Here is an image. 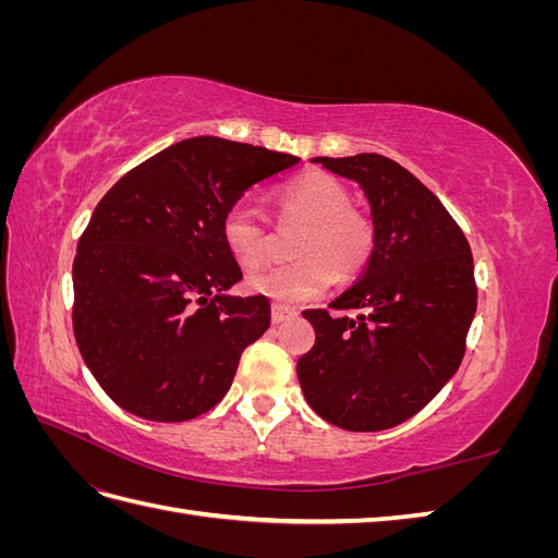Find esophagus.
Returning <instances> with one entry per match:
<instances>
[{
	"instance_id": "obj_1",
	"label": "esophagus",
	"mask_w": 558,
	"mask_h": 558,
	"mask_svg": "<svg viewBox=\"0 0 558 558\" xmlns=\"http://www.w3.org/2000/svg\"><path fill=\"white\" fill-rule=\"evenodd\" d=\"M298 312L295 310H291V307H283V305H275L272 307V324L277 326V324H283L286 318H293Z\"/></svg>"
}]
</instances>
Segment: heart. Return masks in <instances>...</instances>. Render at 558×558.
Listing matches in <instances>:
<instances>
[{"instance_id": "1", "label": "heart", "mask_w": 558, "mask_h": 558, "mask_svg": "<svg viewBox=\"0 0 558 558\" xmlns=\"http://www.w3.org/2000/svg\"><path fill=\"white\" fill-rule=\"evenodd\" d=\"M283 216L305 221L293 246L295 260L251 272V293L275 305H298L324 293L332 279H351L373 253L375 234L361 214L349 209L344 185L324 172H305L277 191ZM221 238L230 256L244 267L263 263L267 240L260 218L246 207H232L221 221Z\"/></svg>"}]
</instances>
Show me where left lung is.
<instances>
[{
    "instance_id": "8db88e82",
    "label": "left lung",
    "mask_w": 558,
    "mask_h": 558,
    "mask_svg": "<svg viewBox=\"0 0 558 558\" xmlns=\"http://www.w3.org/2000/svg\"><path fill=\"white\" fill-rule=\"evenodd\" d=\"M359 183L375 244L359 281L305 310L316 344L298 361L310 408L344 430L373 433L414 416L456 375L477 312L470 244L445 205L398 162L377 154L312 158Z\"/></svg>"
}]
</instances>
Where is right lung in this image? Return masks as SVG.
<instances>
[{
  "instance_id": "right-lung-1",
  "label": "right lung",
  "mask_w": 558,
  "mask_h": 558,
  "mask_svg": "<svg viewBox=\"0 0 558 558\" xmlns=\"http://www.w3.org/2000/svg\"><path fill=\"white\" fill-rule=\"evenodd\" d=\"M298 158L221 137L167 146L99 199L74 258V335L105 393L148 421H189L230 391L269 300L240 298L221 238L246 189Z\"/></svg>"
}]
</instances>
